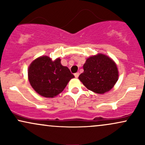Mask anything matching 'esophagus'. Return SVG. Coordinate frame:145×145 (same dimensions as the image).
Instances as JSON below:
<instances>
[{
  "mask_svg": "<svg viewBox=\"0 0 145 145\" xmlns=\"http://www.w3.org/2000/svg\"><path fill=\"white\" fill-rule=\"evenodd\" d=\"M79 72H77V73H76V74H74V76H75V77L76 78H78V76H79Z\"/></svg>",
  "mask_w": 145,
  "mask_h": 145,
  "instance_id": "1",
  "label": "esophagus"
}]
</instances>
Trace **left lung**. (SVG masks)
I'll return each instance as SVG.
<instances>
[{"instance_id":"obj_1","label":"left lung","mask_w":145,"mask_h":145,"mask_svg":"<svg viewBox=\"0 0 145 145\" xmlns=\"http://www.w3.org/2000/svg\"><path fill=\"white\" fill-rule=\"evenodd\" d=\"M84 72L78 79L90 91L98 94L108 92L119 79L116 64L104 54L89 56L83 65Z\"/></svg>"}]
</instances>
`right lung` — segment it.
<instances>
[{
  "mask_svg": "<svg viewBox=\"0 0 145 145\" xmlns=\"http://www.w3.org/2000/svg\"><path fill=\"white\" fill-rule=\"evenodd\" d=\"M74 78L69 68L61 65L60 58L53 61L48 56H39L28 69V78L33 89L47 98H53L61 93Z\"/></svg>",
  "mask_w": 145,
  "mask_h": 145,
  "instance_id": "1",
  "label": "right lung"
}]
</instances>
